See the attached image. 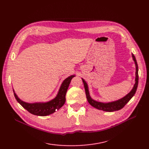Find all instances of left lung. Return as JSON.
Listing matches in <instances>:
<instances>
[{
	"label": "left lung",
	"instance_id": "obj_1",
	"mask_svg": "<svg viewBox=\"0 0 149 149\" xmlns=\"http://www.w3.org/2000/svg\"><path fill=\"white\" fill-rule=\"evenodd\" d=\"M133 59L134 60L136 65V78H135V84L134 85V87L132 89V90L130 91V93H128L127 96H125L122 99L118 100L116 101H114L111 102H108V103H102V102H97L96 101L93 100V99L89 96V91H88V87H87V83L85 82L84 79H82V82L84 83V88L86 91V94L87 101L89 102V103L94 107L95 108L98 109L100 110H102V111H107V112H113L118 111L123 108L124 106L126 105V104L131 100L132 97L134 96V94L136 93V91L137 89V87H138L139 84V68H138V65H137V62L135 57L134 55L132 54Z\"/></svg>",
	"mask_w": 149,
	"mask_h": 149
}]
</instances>
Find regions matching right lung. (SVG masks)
<instances>
[{
    "label": "right lung",
    "mask_w": 149,
    "mask_h": 149,
    "mask_svg": "<svg viewBox=\"0 0 149 149\" xmlns=\"http://www.w3.org/2000/svg\"><path fill=\"white\" fill-rule=\"evenodd\" d=\"M74 77H75V75H71L65 80L60 87L56 97L49 102L45 103H26L19 100L17 95L14 93L15 98L22 107L34 115L42 116L49 115L55 112L56 110H58L65 104L66 100L65 95L68 87L69 86L72 79Z\"/></svg>",
    "instance_id": "add662e5"
}]
</instances>
